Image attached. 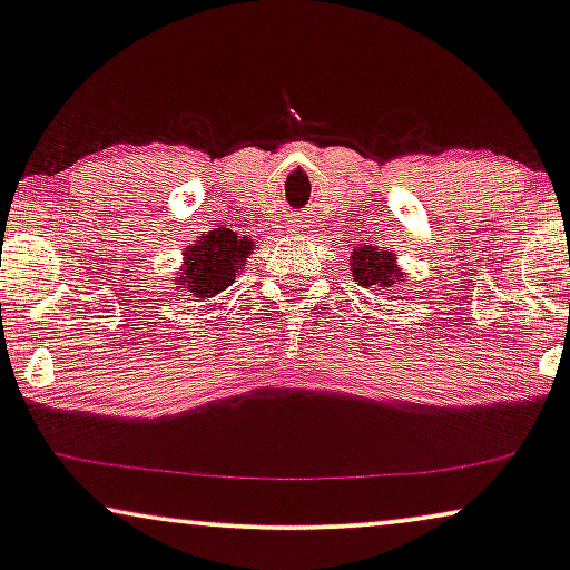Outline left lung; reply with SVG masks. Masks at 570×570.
<instances>
[{
  "label": "left lung",
  "mask_w": 570,
  "mask_h": 570,
  "mask_svg": "<svg viewBox=\"0 0 570 570\" xmlns=\"http://www.w3.org/2000/svg\"><path fill=\"white\" fill-rule=\"evenodd\" d=\"M352 276L365 289H392L397 281H405V273L394 265V252H379L376 247H360L352 252Z\"/></svg>",
  "instance_id": "obj_1"
}]
</instances>
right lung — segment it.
<instances>
[{
  "instance_id": "obj_1",
  "label": "right lung",
  "mask_w": 570,
  "mask_h": 570,
  "mask_svg": "<svg viewBox=\"0 0 570 570\" xmlns=\"http://www.w3.org/2000/svg\"><path fill=\"white\" fill-rule=\"evenodd\" d=\"M249 255V242L236 239L234 232H210L184 252L181 289L194 297H215L234 284L242 261Z\"/></svg>"
}]
</instances>
